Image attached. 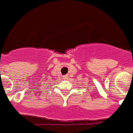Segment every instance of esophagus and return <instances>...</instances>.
Segmentation results:
<instances>
[{
  "label": "esophagus",
  "mask_w": 133,
  "mask_h": 133,
  "mask_svg": "<svg viewBox=\"0 0 133 133\" xmlns=\"http://www.w3.org/2000/svg\"><path fill=\"white\" fill-rule=\"evenodd\" d=\"M66 78H66V77H65V79H66Z\"/></svg>",
  "instance_id": "obj_1"
}]
</instances>
